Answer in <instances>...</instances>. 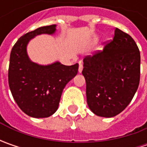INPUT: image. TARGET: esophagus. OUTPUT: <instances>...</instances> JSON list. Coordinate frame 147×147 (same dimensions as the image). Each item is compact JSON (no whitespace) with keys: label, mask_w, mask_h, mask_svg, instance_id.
<instances>
[{"label":"esophagus","mask_w":147,"mask_h":147,"mask_svg":"<svg viewBox=\"0 0 147 147\" xmlns=\"http://www.w3.org/2000/svg\"><path fill=\"white\" fill-rule=\"evenodd\" d=\"M82 69H83V66L81 62H79V67H78V73H82Z\"/></svg>","instance_id":"34e87169"}]
</instances>
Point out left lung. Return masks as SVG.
<instances>
[{
  "mask_svg": "<svg viewBox=\"0 0 147 147\" xmlns=\"http://www.w3.org/2000/svg\"><path fill=\"white\" fill-rule=\"evenodd\" d=\"M140 51L132 37L119 28L103 51L83 59L89 109L111 118L131 102L140 82Z\"/></svg>",
  "mask_w": 147,
  "mask_h": 147,
  "instance_id": "1",
  "label": "left lung"
}]
</instances>
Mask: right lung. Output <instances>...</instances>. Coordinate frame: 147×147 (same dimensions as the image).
Instances as JSON below:
<instances>
[{
	"instance_id": "right-lung-1",
	"label": "right lung",
	"mask_w": 147,
	"mask_h": 147,
	"mask_svg": "<svg viewBox=\"0 0 147 147\" xmlns=\"http://www.w3.org/2000/svg\"><path fill=\"white\" fill-rule=\"evenodd\" d=\"M56 24L40 27L20 37L10 52L9 86L21 110L32 118H47L59 106L66 84L76 76L78 64L71 66L55 61L39 65L32 61L27 51L29 42L42 34L55 35Z\"/></svg>"
}]
</instances>
